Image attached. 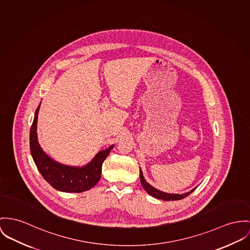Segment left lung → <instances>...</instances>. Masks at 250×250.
I'll return each instance as SVG.
<instances>
[{
    "label": "left lung",
    "instance_id": "left-lung-1",
    "mask_svg": "<svg viewBox=\"0 0 250 250\" xmlns=\"http://www.w3.org/2000/svg\"><path fill=\"white\" fill-rule=\"evenodd\" d=\"M140 181H141V184H142L143 188H145V190L148 193L150 196H152V197L156 198V199L164 200V201H177V200L184 199V198L188 197V195H190V194L196 189V188H193L192 190H190V191H188V192L184 193V194H171V193L161 191V190H159V189L153 188L151 185H149V184L146 181V179H145V177H144V175H143V171L141 170V168H140Z\"/></svg>",
    "mask_w": 250,
    "mask_h": 250
}]
</instances>
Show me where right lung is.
<instances>
[{"label": "right lung", "instance_id": "1", "mask_svg": "<svg viewBox=\"0 0 250 250\" xmlns=\"http://www.w3.org/2000/svg\"><path fill=\"white\" fill-rule=\"evenodd\" d=\"M40 105L41 104L35 111L29 135L30 152L39 171L52 188L62 192H83L92 188L101 179L103 163L114 145L99 151L83 167H72L59 163L45 153L39 144L37 122Z\"/></svg>", "mask_w": 250, "mask_h": 250}]
</instances>
